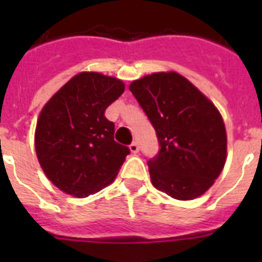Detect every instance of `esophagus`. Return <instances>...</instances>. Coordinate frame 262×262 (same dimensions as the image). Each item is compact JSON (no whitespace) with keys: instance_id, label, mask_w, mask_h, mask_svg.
I'll return each mask as SVG.
<instances>
[{"instance_id":"obj_1","label":"esophagus","mask_w":262,"mask_h":262,"mask_svg":"<svg viewBox=\"0 0 262 262\" xmlns=\"http://www.w3.org/2000/svg\"><path fill=\"white\" fill-rule=\"evenodd\" d=\"M129 151L133 152V154H138L139 152V144L136 142L131 143V145H129Z\"/></svg>"}]
</instances>
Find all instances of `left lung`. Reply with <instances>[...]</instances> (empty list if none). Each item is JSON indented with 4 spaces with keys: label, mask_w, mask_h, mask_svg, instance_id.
I'll use <instances>...</instances> for the list:
<instances>
[{
    "label": "left lung",
    "mask_w": 262,
    "mask_h": 262,
    "mask_svg": "<svg viewBox=\"0 0 262 262\" xmlns=\"http://www.w3.org/2000/svg\"><path fill=\"white\" fill-rule=\"evenodd\" d=\"M159 138L148 161L151 182L178 201L195 200L214 185L227 160V133L216 106L177 72H155L129 84Z\"/></svg>",
    "instance_id": "1"
}]
</instances>
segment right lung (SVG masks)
I'll list each match as a JSON object with an SVG mask.
<instances>
[{
  "label": "right lung",
  "instance_id": "right-lung-1",
  "mask_svg": "<svg viewBox=\"0 0 262 262\" xmlns=\"http://www.w3.org/2000/svg\"><path fill=\"white\" fill-rule=\"evenodd\" d=\"M124 82L98 72H81L43 106L35 152L46 177L62 193L85 198L113 184L129 149L114 140L107 106Z\"/></svg>",
  "mask_w": 262,
  "mask_h": 262
}]
</instances>
